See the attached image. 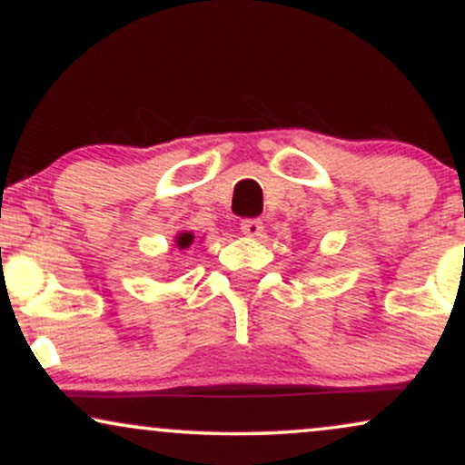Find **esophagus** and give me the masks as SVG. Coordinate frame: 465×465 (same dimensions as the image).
Returning a JSON list of instances; mask_svg holds the SVG:
<instances>
[{
  "label": "esophagus",
  "mask_w": 465,
  "mask_h": 465,
  "mask_svg": "<svg viewBox=\"0 0 465 465\" xmlns=\"http://www.w3.org/2000/svg\"><path fill=\"white\" fill-rule=\"evenodd\" d=\"M240 229H242L244 236L258 238V236H262L264 225H262V221H260V218H244V221L240 223Z\"/></svg>",
  "instance_id": "34e87169"
}]
</instances>
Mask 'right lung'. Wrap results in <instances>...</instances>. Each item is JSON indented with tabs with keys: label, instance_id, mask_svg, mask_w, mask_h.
I'll return each mask as SVG.
<instances>
[{
	"label": "right lung",
	"instance_id": "add662e5",
	"mask_svg": "<svg viewBox=\"0 0 465 465\" xmlns=\"http://www.w3.org/2000/svg\"><path fill=\"white\" fill-rule=\"evenodd\" d=\"M192 242H194V236H192V233H181V236L177 238V247L179 249H188Z\"/></svg>",
	"mask_w": 465,
	"mask_h": 465
}]
</instances>
